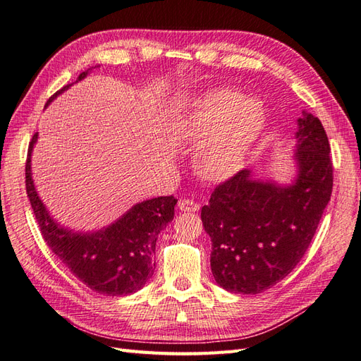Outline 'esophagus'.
<instances>
[{"instance_id":"obj_1","label":"esophagus","mask_w":361,"mask_h":361,"mask_svg":"<svg viewBox=\"0 0 361 361\" xmlns=\"http://www.w3.org/2000/svg\"><path fill=\"white\" fill-rule=\"evenodd\" d=\"M178 209L181 212H198L200 210V204L193 200L189 198H181L178 201Z\"/></svg>"}]
</instances>
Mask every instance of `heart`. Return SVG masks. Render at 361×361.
<instances>
[{"label":"heart","mask_w":361,"mask_h":361,"mask_svg":"<svg viewBox=\"0 0 361 361\" xmlns=\"http://www.w3.org/2000/svg\"><path fill=\"white\" fill-rule=\"evenodd\" d=\"M265 125L259 100L230 87L212 88L189 100L178 120L188 140H201L195 151L200 175L214 181L236 173Z\"/></svg>","instance_id":"heart-1"}]
</instances>
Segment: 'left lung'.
I'll use <instances>...</instances> for the list:
<instances>
[{
  "mask_svg": "<svg viewBox=\"0 0 361 361\" xmlns=\"http://www.w3.org/2000/svg\"><path fill=\"white\" fill-rule=\"evenodd\" d=\"M295 177L288 184L239 171L201 209L212 239L210 267L230 293L257 294L288 276L308 250L332 192L331 147L322 122L302 111Z\"/></svg>",
  "mask_w": 361,
  "mask_h": 361,
  "instance_id": "left-lung-1",
  "label": "left lung"
}]
</instances>
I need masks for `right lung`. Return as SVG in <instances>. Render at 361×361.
I'll return each instance as SVG.
<instances>
[{"instance_id":"1","label":"right lung","mask_w":361,"mask_h":361,"mask_svg":"<svg viewBox=\"0 0 361 361\" xmlns=\"http://www.w3.org/2000/svg\"><path fill=\"white\" fill-rule=\"evenodd\" d=\"M87 76L88 70L80 73L78 80ZM71 85L54 92L47 105ZM36 142L38 133L32 137L27 154L25 189L41 233L51 252L80 282L100 294L128 295L143 288L155 270L157 236L173 219L177 200L171 195L142 201L113 224L96 232L84 233L62 227L49 214L35 189L32 152Z\"/></svg>"}]
</instances>
